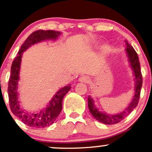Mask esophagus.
Listing matches in <instances>:
<instances>
[{
    "mask_svg": "<svg viewBox=\"0 0 152 152\" xmlns=\"http://www.w3.org/2000/svg\"><path fill=\"white\" fill-rule=\"evenodd\" d=\"M78 81L81 82V83H89L91 81V78L88 76H83L78 78Z\"/></svg>",
    "mask_w": 152,
    "mask_h": 152,
    "instance_id": "1",
    "label": "esophagus"
}]
</instances>
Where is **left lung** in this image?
<instances>
[{
    "instance_id": "obj_1",
    "label": "left lung",
    "mask_w": 152,
    "mask_h": 152,
    "mask_svg": "<svg viewBox=\"0 0 152 152\" xmlns=\"http://www.w3.org/2000/svg\"><path fill=\"white\" fill-rule=\"evenodd\" d=\"M125 43L126 45V52L127 57H128L130 67L133 71V75L134 76V85H135L134 95L132 102L126 109H124L121 112L116 114H108L106 113L99 111V109H97L94 104L93 98H91V96H88V106L90 113L97 121L105 124H115L126 118L133 111V109L137 107L138 103H139V97H140L141 88L142 86V75L141 72L139 57L133 47L127 42V41H125Z\"/></svg>"
}]
</instances>
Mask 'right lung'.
I'll use <instances>...</instances> for the list:
<instances>
[{"label": "right lung", "mask_w": 152, "mask_h": 152, "mask_svg": "<svg viewBox=\"0 0 152 152\" xmlns=\"http://www.w3.org/2000/svg\"><path fill=\"white\" fill-rule=\"evenodd\" d=\"M61 33L55 31L38 30L32 33L20 47L18 56L15 57L11 65L10 76L8 81V93L10 107L12 113L16 116L27 126L34 128H45L53 124L62 109V101L64 96L71 89L70 84L60 88L53 96L46 107L36 113H28L20 108L18 101V81L20 63L23 53L29 47L46 40H56Z\"/></svg>", "instance_id": "obj_1"}]
</instances>
